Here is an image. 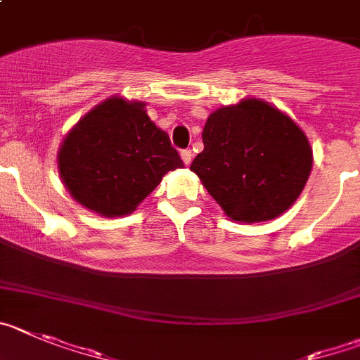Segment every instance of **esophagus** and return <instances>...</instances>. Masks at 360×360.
Returning a JSON list of instances; mask_svg holds the SVG:
<instances>
[{
    "label": "esophagus",
    "mask_w": 360,
    "mask_h": 360,
    "mask_svg": "<svg viewBox=\"0 0 360 360\" xmlns=\"http://www.w3.org/2000/svg\"><path fill=\"white\" fill-rule=\"evenodd\" d=\"M180 157H182V160L186 162V166H189L191 160H193V151L191 150H182L180 151Z\"/></svg>",
    "instance_id": "obj_1"
}]
</instances>
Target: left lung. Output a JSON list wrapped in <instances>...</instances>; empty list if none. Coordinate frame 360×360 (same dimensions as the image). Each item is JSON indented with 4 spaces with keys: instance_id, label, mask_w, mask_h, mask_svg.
<instances>
[{
    "instance_id": "obj_1",
    "label": "left lung",
    "mask_w": 360,
    "mask_h": 360,
    "mask_svg": "<svg viewBox=\"0 0 360 360\" xmlns=\"http://www.w3.org/2000/svg\"><path fill=\"white\" fill-rule=\"evenodd\" d=\"M191 164L210 196L236 221L280 216L296 202L312 167L298 124L266 101L245 100L209 115Z\"/></svg>"
}]
</instances>
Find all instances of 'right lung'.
Instances as JSON below:
<instances>
[{
	"instance_id": "obj_1",
	"label": "right lung",
	"mask_w": 360,
	"mask_h": 360,
	"mask_svg": "<svg viewBox=\"0 0 360 360\" xmlns=\"http://www.w3.org/2000/svg\"><path fill=\"white\" fill-rule=\"evenodd\" d=\"M184 167L169 135L155 127L144 103L110 98L69 131L58 169L71 196L101 216H124Z\"/></svg>"
}]
</instances>
